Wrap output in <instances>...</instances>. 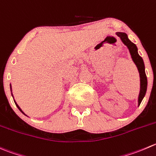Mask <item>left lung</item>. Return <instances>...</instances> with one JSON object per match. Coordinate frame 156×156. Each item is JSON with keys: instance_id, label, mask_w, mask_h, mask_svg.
Masks as SVG:
<instances>
[{"instance_id": "left-lung-1", "label": "left lung", "mask_w": 156, "mask_h": 156, "mask_svg": "<svg viewBox=\"0 0 156 156\" xmlns=\"http://www.w3.org/2000/svg\"><path fill=\"white\" fill-rule=\"evenodd\" d=\"M116 34L120 38V40L123 42V44L127 46L128 49L129 51V53L131 55V58H132L133 61L134 62V63L136 66L139 73H140V90L138 98V105L140 106L143 98L146 95V90H147V78H146V72H145L144 62H143L142 57L139 55L138 49H137L136 46L128 39L127 35L125 33H120V32L116 33Z\"/></svg>"}]
</instances>
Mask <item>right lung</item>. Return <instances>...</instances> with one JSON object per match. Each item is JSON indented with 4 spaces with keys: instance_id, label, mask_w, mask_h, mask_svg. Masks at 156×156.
I'll use <instances>...</instances> for the list:
<instances>
[{
    "instance_id": "1",
    "label": "right lung",
    "mask_w": 156,
    "mask_h": 156,
    "mask_svg": "<svg viewBox=\"0 0 156 156\" xmlns=\"http://www.w3.org/2000/svg\"><path fill=\"white\" fill-rule=\"evenodd\" d=\"M10 90H11V92H12V89H11V84H10ZM12 96H13V94H12ZM14 102H15V104H16V107H17V108H18V109H19V110H20V111H21V112H22V113H23V114H24V115H26V114H25V113H24V112H23V110H21V108H20V107H19V106H18V104H16V101H14ZM26 116H27V115H26Z\"/></svg>"
}]
</instances>
